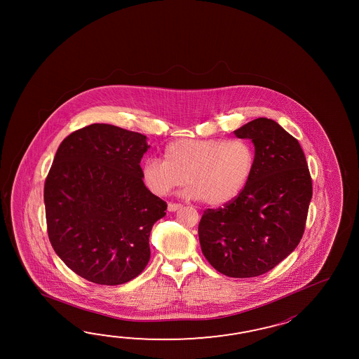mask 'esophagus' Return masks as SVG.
<instances>
[{"label": "esophagus", "instance_id": "34e87169", "mask_svg": "<svg viewBox=\"0 0 359 359\" xmlns=\"http://www.w3.org/2000/svg\"><path fill=\"white\" fill-rule=\"evenodd\" d=\"M182 205L181 204H176V203H169L168 210L169 212H176L178 209H181Z\"/></svg>", "mask_w": 359, "mask_h": 359}]
</instances>
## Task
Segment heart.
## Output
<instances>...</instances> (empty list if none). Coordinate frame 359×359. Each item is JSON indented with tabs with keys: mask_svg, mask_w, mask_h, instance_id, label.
Listing matches in <instances>:
<instances>
[{
	"mask_svg": "<svg viewBox=\"0 0 359 359\" xmlns=\"http://www.w3.org/2000/svg\"><path fill=\"white\" fill-rule=\"evenodd\" d=\"M254 168L252 146L241 138H180L167 145L164 161L149 158L141 173L146 187L163 196L186 183L187 198L222 205L244 190Z\"/></svg>",
	"mask_w": 359,
	"mask_h": 359,
	"instance_id": "obj_1",
	"label": "heart"
}]
</instances>
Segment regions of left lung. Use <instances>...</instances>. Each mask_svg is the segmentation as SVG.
I'll list each match as a JSON object with an SVG mask.
<instances>
[{"label":"left lung","mask_w":359,"mask_h":359,"mask_svg":"<svg viewBox=\"0 0 359 359\" xmlns=\"http://www.w3.org/2000/svg\"><path fill=\"white\" fill-rule=\"evenodd\" d=\"M233 133L254 144L252 176L236 198L204 212L198 240L218 272L248 278L271 271L298 246L312 178L298 140L275 121L258 118Z\"/></svg>","instance_id":"1"}]
</instances>
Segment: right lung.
Segmentation results:
<instances>
[{"label":"right lung","mask_w":359,"mask_h":359,"mask_svg":"<svg viewBox=\"0 0 359 359\" xmlns=\"http://www.w3.org/2000/svg\"><path fill=\"white\" fill-rule=\"evenodd\" d=\"M149 147L141 133L95 123L70 133L56 151L43 194L48 238L91 283H128L150 260V232L167 203L142 181Z\"/></svg>","instance_id":"1"}]
</instances>
